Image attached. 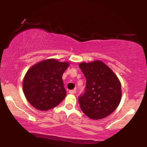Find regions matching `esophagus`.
Instances as JSON below:
<instances>
[{"mask_svg":"<svg viewBox=\"0 0 147 147\" xmlns=\"http://www.w3.org/2000/svg\"><path fill=\"white\" fill-rule=\"evenodd\" d=\"M76 91L75 90H69V93L71 94H76Z\"/></svg>","mask_w":147,"mask_h":147,"instance_id":"1","label":"esophagus"}]
</instances>
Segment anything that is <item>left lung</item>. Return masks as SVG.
<instances>
[{
	"mask_svg": "<svg viewBox=\"0 0 147 147\" xmlns=\"http://www.w3.org/2000/svg\"><path fill=\"white\" fill-rule=\"evenodd\" d=\"M79 66L86 79V91L78 98L82 112L90 119L107 117L117 108L121 100L119 79L100 60L83 62Z\"/></svg>",
	"mask_w": 147,
	"mask_h": 147,
	"instance_id": "obj_1",
	"label": "left lung"
}]
</instances>
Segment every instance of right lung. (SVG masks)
<instances>
[{"instance_id":"obj_1","label":"right lung","mask_w":147,"mask_h":147,"mask_svg":"<svg viewBox=\"0 0 147 147\" xmlns=\"http://www.w3.org/2000/svg\"><path fill=\"white\" fill-rule=\"evenodd\" d=\"M67 61L47 59L28 69L23 79L26 99L36 109L45 111L57 106L66 96L62 76L69 67Z\"/></svg>"}]
</instances>
